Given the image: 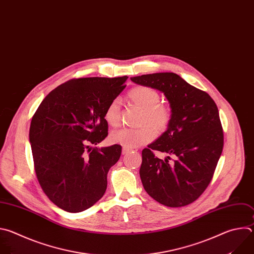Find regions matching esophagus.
<instances>
[{"mask_svg": "<svg viewBox=\"0 0 254 254\" xmlns=\"http://www.w3.org/2000/svg\"><path fill=\"white\" fill-rule=\"evenodd\" d=\"M129 152H130V149H127V148L123 147V149H122V154H123V155H124V154L129 153Z\"/></svg>", "mask_w": 254, "mask_h": 254, "instance_id": "obj_1", "label": "esophagus"}]
</instances>
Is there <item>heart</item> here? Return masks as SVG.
<instances>
[{"label": "heart", "mask_w": 254, "mask_h": 254, "mask_svg": "<svg viewBox=\"0 0 254 254\" xmlns=\"http://www.w3.org/2000/svg\"><path fill=\"white\" fill-rule=\"evenodd\" d=\"M128 97L131 102L142 110L137 129H121L110 134L109 141L119 144L127 149L139 147L150 142L155 137L167 131L172 121V109L169 105L159 103V93L146 86L132 88ZM104 118L111 127H117L120 123L119 101L113 100L107 106Z\"/></svg>", "instance_id": "heart-1"}]
</instances>
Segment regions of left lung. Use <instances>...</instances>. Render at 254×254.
I'll return each instance as SVG.
<instances>
[{
    "label": "left lung",
    "mask_w": 254,
    "mask_h": 254,
    "mask_svg": "<svg viewBox=\"0 0 254 254\" xmlns=\"http://www.w3.org/2000/svg\"><path fill=\"white\" fill-rule=\"evenodd\" d=\"M131 81L162 92L172 109V121L156 141L142 151L140 178L146 192L168 207L195 201L210 183L223 149L218 108L204 91L175 73L132 77ZM167 154L157 159L153 151Z\"/></svg>",
    "instance_id": "left-lung-1"
}]
</instances>
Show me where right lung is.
<instances>
[{
	"instance_id": "obj_1",
	"label": "right lung",
	"mask_w": 254,
	"mask_h": 254,
	"mask_svg": "<svg viewBox=\"0 0 254 254\" xmlns=\"http://www.w3.org/2000/svg\"><path fill=\"white\" fill-rule=\"evenodd\" d=\"M127 76L72 79L50 92L34 114L30 143L38 181L59 208L77 213L102 198L122 148H97L108 135L104 113Z\"/></svg>"
}]
</instances>
